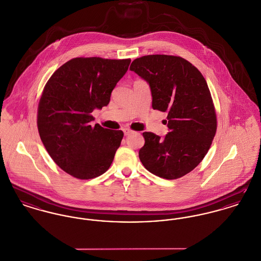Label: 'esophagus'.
<instances>
[{
  "label": "esophagus",
  "instance_id": "34e87169",
  "mask_svg": "<svg viewBox=\"0 0 261 261\" xmlns=\"http://www.w3.org/2000/svg\"><path fill=\"white\" fill-rule=\"evenodd\" d=\"M123 132H124V135H125V136H128V135H130L133 131L130 130L129 128H125V129H123Z\"/></svg>",
  "mask_w": 261,
  "mask_h": 261
}]
</instances>
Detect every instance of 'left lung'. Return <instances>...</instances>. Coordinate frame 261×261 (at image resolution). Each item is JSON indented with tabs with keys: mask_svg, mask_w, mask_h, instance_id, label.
I'll return each instance as SVG.
<instances>
[{
	"mask_svg": "<svg viewBox=\"0 0 261 261\" xmlns=\"http://www.w3.org/2000/svg\"><path fill=\"white\" fill-rule=\"evenodd\" d=\"M130 70L149 84L153 109L168 113L169 132L164 138L143 133L140 161L160 178H180L201 163L216 135L217 116L207 83L191 62L174 56L142 57L132 61Z\"/></svg>",
	"mask_w": 261,
	"mask_h": 261,
	"instance_id": "8db88e82",
	"label": "left lung"
}]
</instances>
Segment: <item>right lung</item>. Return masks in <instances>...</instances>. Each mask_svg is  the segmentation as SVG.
I'll return each mask as SVG.
<instances>
[{
	"instance_id": "1",
	"label": "right lung",
	"mask_w": 261,
	"mask_h": 261,
	"mask_svg": "<svg viewBox=\"0 0 261 261\" xmlns=\"http://www.w3.org/2000/svg\"><path fill=\"white\" fill-rule=\"evenodd\" d=\"M131 60L76 58L65 62L44 86L39 109L40 139L56 164L81 180L104 174L123 138L121 130L95 124L94 109L107 106Z\"/></svg>"
}]
</instances>
